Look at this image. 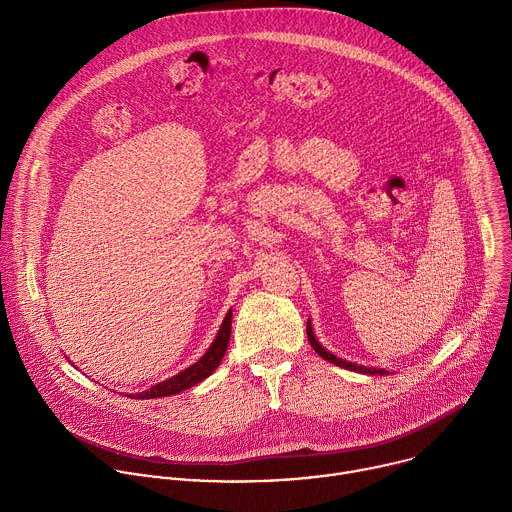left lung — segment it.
<instances>
[{"mask_svg":"<svg viewBox=\"0 0 512 512\" xmlns=\"http://www.w3.org/2000/svg\"><path fill=\"white\" fill-rule=\"evenodd\" d=\"M306 332H308V340H310V344H312V348L324 358V360H328V362H332V364H336V367H342V369H346V371H354V373H364V375H389L385 369H373V367H362V364H354V362H346L344 358H338V356H334L332 352H328L318 340H316V334H314V330H312V322L308 320V326H306Z\"/></svg>","mask_w":512,"mask_h":512,"instance_id":"obj_1","label":"left lung"}]
</instances>
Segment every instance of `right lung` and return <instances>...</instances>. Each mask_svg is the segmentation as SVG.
I'll return each instance as SVG.
<instances>
[{"label":"right lung","mask_w":512,"mask_h":512,"mask_svg":"<svg viewBox=\"0 0 512 512\" xmlns=\"http://www.w3.org/2000/svg\"><path fill=\"white\" fill-rule=\"evenodd\" d=\"M231 320H233V310H229V314L225 316L223 320V326L221 330H218L214 342L210 344V348L204 352V356L194 362L192 367L184 369L182 373L174 375L172 379L168 381H162L154 387H150L148 391H141L137 393V399H156V397H170V395H176V393H182L194 385H198L200 381H204L206 377H210L214 373V369L221 364L225 352H227V346H229V338H231ZM133 397V395H129Z\"/></svg>","instance_id":"1"}]
</instances>
